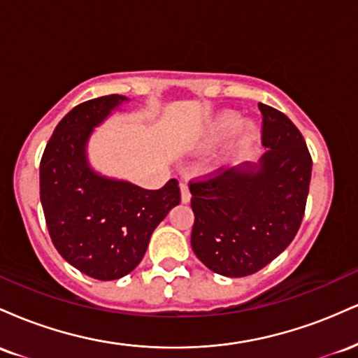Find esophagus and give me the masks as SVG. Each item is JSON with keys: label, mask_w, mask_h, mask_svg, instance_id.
I'll return each mask as SVG.
<instances>
[{"label": "esophagus", "mask_w": 358, "mask_h": 358, "mask_svg": "<svg viewBox=\"0 0 358 358\" xmlns=\"http://www.w3.org/2000/svg\"><path fill=\"white\" fill-rule=\"evenodd\" d=\"M180 190H182V202L188 203L192 199V193L188 190V185L187 183H180Z\"/></svg>", "instance_id": "1"}]
</instances>
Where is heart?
Masks as SVG:
<instances>
[{
  "mask_svg": "<svg viewBox=\"0 0 358 358\" xmlns=\"http://www.w3.org/2000/svg\"><path fill=\"white\" fill-rule=\"evenodd\" d=\"M241 124V116L234 110H224L219 116H215L210 122L207 124L203 134V145L205 146H215L219 143L227 139L234 131L237 129V126ZM256 138V127L252 124H244L241 127L239 138L237 143L241 146H248L252 139Z\"/></svg>",
  "mask_w": 358,
  "mask_h": 358,
  "instance_id": "heart-1",
  "label": "heart"
}]
</instances>
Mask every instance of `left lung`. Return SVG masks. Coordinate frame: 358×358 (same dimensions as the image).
<instances>
[{"mask_svg":"<svg viewBox=\"0 0 358 358\" xmlns=\"http://www.w3.org/2000/svg\"><path fill=\"white\" fill-rule=\"evenodd\" d=\"M262 114L259 163L217 170L190 182L192 249L213 273L244 278L285 250L305 215L311 155L289 117L271 106Z\"/></svg>","mask_w":358,"mask_h":358,"instance_id":"left-lung-1","label":"left lung"}]
</instances>
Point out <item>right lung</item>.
<instances>
[{"mask_svg": "<svg viewBox=\"0 0 358 358\" xmlns=\"http://www.w3.org/2000/svg\"><path fill=\"white\" fill-rule=\"evenodd\" d=\"M124 101L110 94L76 106L57 124L40 162V200L53 245L69 264L99 281L136 268L151 234L180 203L178 180L146 190L89 166L85 148L94 127Z\"/></svg>", "mask_w": 358, "mask_h": 358, "instance_id": "obj_1", "label": "right lung"}]
</instances>
